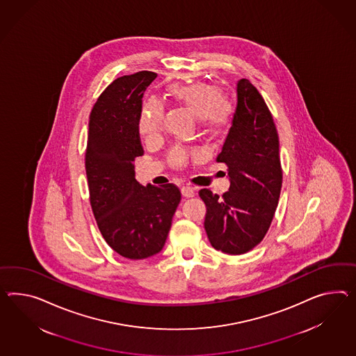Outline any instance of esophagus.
<instances>
[{
    "mask_svg": "<svg viewBox=\"0 0 356 356\" xmlns=\"http://www.w3.org/2000/svg\"><path fill=\"white\" fill-rule=\"evenodd\" d=\"M181 192H182L183 196L187 197V199L195 196V190L192 187H188V186H183L182 188H181Z\"/></svg>",
    "mask_w": 356,
    "mask_h": 356,
    "instance_id": "34e87169",
    "label": "esophagus"
}]
</instances>
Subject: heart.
Here are the masks:
<instances>
[{
  "instance_id": "obj_1",
  "label": "heart",
  "mask_w": 356,
  "mask_h": 356,
  "mask_svg": "<svg viewBox=\"0 0 356 356\" xmlns=\"http://www.w3.org/2000/svg\"><path fill=\"white\" fill-rule=\"evenodd\" d=\"M168 95L177 104L192 112L200 120V125L205 130H217L226 125L231 118L232 107L231 103L222 97V92L217 86L207 82H192V83H174L168 88ZM164 119V108L156 101H148L142 107L138 131L145 140H154L159 137ZM188 154L182 148H175L170 154V161L175 166L187 163Z\"/></svg>"
}]
</instances>
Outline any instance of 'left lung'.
<instances>
[{"label":"left lung","instance_id":"8db88e82","mask_svg":"<svg viewBox=\"0 0 356 356\" xmlns=\"http://www.w3.org/2000/svg\"><path fill=\"white\" fill-rule=\"evenodd\" d=\"M236 110L218 163L227 165L229 188L219 197L199 192L207 205L204 227L210 244L227 254H244L270 227L282 190L279 136L262 95L246 79L236 83Z\"/></svg>","mask_w":356,"mask_h":356}]
</instances>
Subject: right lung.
I'll return each instance as SVG.
<instances>
[{
    "instance_id": "1",
    "label": "right lung",
    "mask_w": 356,
    "mask_h": 356,
    "mask_svg": "<svg viewBox=\"0 0 356 356\" xmlns=\"http://www.w3.org/2000/svg\"><path fill=\"white\" fill-rule=\"evenodd\" d=\"M157 74L122 76L108 85L92 107L85 168L92 213L107 244L129 259L163 250L181 191L172 183L142 186L134 159L143 155L138 131L142 98Z\"/></svg>"
}]
</instances>
